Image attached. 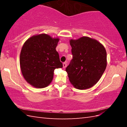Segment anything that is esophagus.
Listing matches in <instances>:
<instances>
[{"label": "esophagus", "instance_id": "1", "mask_svg": "<svg viewBox=\"0 0 127 127\" xmlns=\"http://www.w3.org/2000/svg\"><path fill=\"white\" fill-rule=\"evenodd\" d=\"M63 68H65L66 67V66H67V64H66V62H64L63 64Z\"/></svg>", "mask_w": 127, "mask_h": 127}]
</instances>
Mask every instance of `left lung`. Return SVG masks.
<instances>
[{
  "instance_id": "obj_1",
  "label": "left lung",
  "mask_w": 127,
  "mask_h": 127,
  "mask_svg": "<svg viewBox=\"0 0 127 127\" xmlns=\"http://www.w3.org/2000/svg\"><path fill=\"white\" fill-rule=\"evenodd\" d=\"M73 58L66 68L69 79L79 90L93 86L106 67V51L97 40L88 37L70 40Z\"/></svg>"
}]
</instances>
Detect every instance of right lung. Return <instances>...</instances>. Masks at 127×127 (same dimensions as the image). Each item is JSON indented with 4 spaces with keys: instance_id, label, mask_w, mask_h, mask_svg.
<instances>
[{
    "instance_id": "add662e5",
    "label": "right lung",
    "mask_w": 127,
    "mask_h": 127,
    "mask_svg": "<svg viewBox=\"0 0 127 127\" xmlns=\"http://www.w3.org/2000/svg\"><path fill=\"white\" fill-rule=\"evenodd\" d=\"M59 38L46 34L33 36L25 42L21 51L20 66L23 76L36 88H44L52 81L56 68L63 67L56 50Z\"/></svg>"
}]
</instances>
